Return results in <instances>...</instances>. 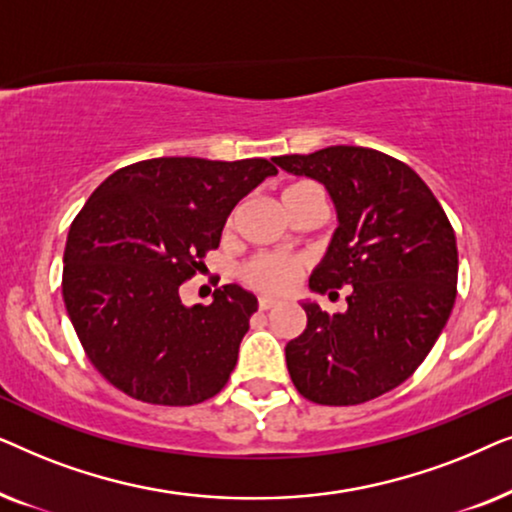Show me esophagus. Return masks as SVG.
<instances>
[{"instance_id":"1","label":"esophagus","mask_w":512,"mask_h":512,"mask_svg":"<svg viewBox=\"0 0 512 512\" xmlns=\"http://www.w3.org/2000/svg\"><path fill=\"white\" fill-rule=\"evenodd\" d=\"M277 305V300H272V298H258V310H272V307H275Z\"/></svg>"}]
</instances>
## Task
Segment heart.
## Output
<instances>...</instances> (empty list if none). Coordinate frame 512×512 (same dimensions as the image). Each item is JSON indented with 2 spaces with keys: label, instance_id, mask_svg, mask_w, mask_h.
Listing matches in <instances>:
<instances>
[{
  "label": "heart",
  "instance_id": "obj_1",
  "mask_svg": "<svg viewBox=\"0 0 512 512\" xmlns=\"http://www.w3.org/2000/svg\"><path fill=\"white\" fill-rule=\"evenodd\" d=\"M314 188L317 186L310 184V181H298V184L286 186L282 193V202H289L307 191H314ZM300 270H303V263L293 256L258 254L242 265L240 277L251 289L270 293V296H279V293H286L296 284Z\"/></svg>",
  "mask_w": 512,
  "mask_h": 512
}]
</instances>
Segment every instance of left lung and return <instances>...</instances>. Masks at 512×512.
I'll return each mask as SVG.
<instances>
[{"label": "left lung", "mask_w": 512, "mask_h": 512, "mask_svg": "<svg viewBox=\"0 0 512 512\" xmlns=\"http://www.w3.org/2000/svg\"><path fill=\"white\" fill-rule=\"evenodd\" d=\"M326 186L340 226L310 277L326 293L352 286L347 312L303 303L307 328L286 345L298 394L319 405H359L419 368L457 298V237L422 177L366 146L272 158Z\"/></svg>", "instance_id": "left-lung-1"}]
</instances>
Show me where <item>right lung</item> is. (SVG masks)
<instances>
[{
  "label": "right lung",
  "mask_w": 512,
  "mask_h": 512,
  "mask_svg": "<svg viewBox=\"0 0 512 512\" xmlns=\"http://www.w3.org/2000/svg\"><path fill=\"white\" fill-rule=\"evenodd\" d=\"M277 167L265 158H151L102 181L69 226L62 298L90 363L151 405H195L226 387L254 293L237 284L184 307L233 207Z\"/></svg>",
  "instance_id": "add662e5"
}]
</instances>
